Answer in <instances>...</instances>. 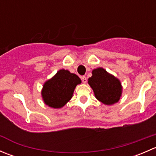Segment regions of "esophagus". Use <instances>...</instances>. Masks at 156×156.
Instances as JSON below:
<instances>
[{
  "label": "esophagus",
  "mask_w": 156,
  "mask_h": 156,
  "mask_svg": "<svg viewBox=\"0 0 156 156\" xmlns=\"http://www.w3.org/2000/svg\"><path fill=\"white\" fill-rule=\"evenodd\" d=\"M81 78V81H82L83 83H84V84H85V83H87V78H86L85 76H82Z\"/></svg>",
  "instance_id": "34e87169"
}]
</instances>
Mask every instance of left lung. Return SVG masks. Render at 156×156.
<instances>
[{
	"mask_svg": "<svg viewBox=\"0 0 156 156\" xmlns=\"http://www.w3.org/2000/svg\"><path fill=\"white\" fill-rule=\"evenodd\" d=\"M88 84L94 90L96 98L106 105L117 103L122 95V85L119 79L103 68L93 70Z\"/></svg>",
	"mask_w": 156,
	"mask_h": 156,
	"instance_id": "1",
	"label": "left lung"
}]
</instances>
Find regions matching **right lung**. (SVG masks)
<instances>
[{"label": "right lung", "mask_w": 156, "mask_h": 156, "mask_svg": "<svg viewBox=\"0 0 156 156\" xmlns=\"http://www.w3.org/2000/svg\"><path fill=\"white\" fill-rule=\"evenodd\" d=\"M81 82L78 75L61 69L44 84L41 92L44 101L52 108L62 107L71 100L75 87Z\"/></svg>", "instance_id": "obj_1"}]
</instances>
